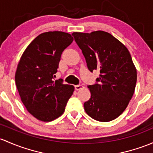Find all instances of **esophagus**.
Listing matches in <instances>:
<instances>
[{"label":"esophagus","instance_id":"obj_1","mask_svg":"<svg viewBox=\"0 0 153 153\" xmlns=\"http://www.w3.org/2000/svg\"><path fill=\"white\" fill-rule=\"evenodd\" d=\"M75 89L77 91H78V90L83 89V86H82V85H76V86H75Z\"/></svg>","mask_w":153,"mask_h":153}]
</instances>
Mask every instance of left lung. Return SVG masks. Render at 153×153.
<instances>
[{
    "label": "left lung",
    "instance_id": "8db88e82",
    "mask_svg": "<svg viewBox=\"0 0 153 153\" xmlns=\"http://www.w3.org/2000/svg\"><path fill=\"white\" fill-rule=\"evenodd\" d=\"M91 72L98 70L99 83L89 85L91 97L84 102L90 117L100 122L115 120L126 109L134 93L137 72L128 48L102 30L72 33Z\"/></svg>",
    "mask_w": 153,
    "mask_h": 153
}]
</instances>
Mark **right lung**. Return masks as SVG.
Segmentation results:
<instances>
[{
	"mask_svg": "<svg viewBox=\"0 0 153 153\" xmlns=\"http://www.w3.org/2000/svg\"><path fill=\"white\" fill-rule=\"evenodd\" d=\"M72 41L65 32L41 33L28 45L17 64L15 83L20 97L27 111L40 121L60 117L73 94L74 86L53 80L62 52Z\"/></svg>",
	"mask_w": 153,
	"mask_h": 153,
	"instance_id": "obj_1",
	"label": "right lung"
}]
</instances>
